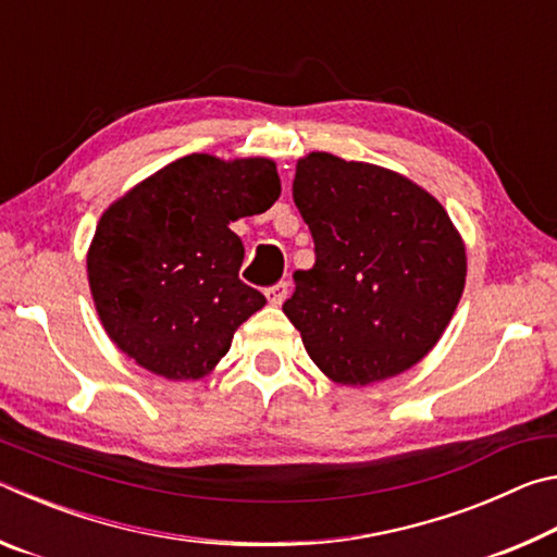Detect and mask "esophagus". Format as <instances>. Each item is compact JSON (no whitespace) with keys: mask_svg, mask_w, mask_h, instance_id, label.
<instances>
[{"mask_svg":"<svg viewBox=\"0 0 557 557\" xmlns=\"http://www.w3.org/2000/svg\"><path fill=\"white\" fill-rule=\"evenodd\" d=\"M287 295H289V285H287V282H277V285H272V287L265 289L268 301H270V305H275V307H280L282 301L287 299Z\"/></svg>","mask_w":557,"mask_h":557,"instance_id":"1","label":"esophagus"}]
</instances>
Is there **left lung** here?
I'll return each mask as SVG.
<instances>
[{
  "label": "left lung",
  "mask_w": 557,
  "mask_h": 557,
  "mask_svg": "<svg viewBox=\"0 0 557 557\" xmlns=\"http://www.w3.org/2000/svg\"><path fill=\"white\" fill-rule=\"evenodd\" d=\"M292 196L314 238L282 312L334 383L369 385L422 361L465 292L467 252L435 196L391 169L312 152Z\"/></svg>",
  "instance_id": "left-lung-1"
}]
</instances>
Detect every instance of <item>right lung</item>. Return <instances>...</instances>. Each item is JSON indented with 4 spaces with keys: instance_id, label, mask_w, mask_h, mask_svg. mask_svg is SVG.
Masks as SVG:
<instances>
[{
    "instance_id": "right-lung-1",
    "label": "right lung",
    "mask_w": 557,
    "mask_h": 557,
    "mask_svg": "<svg viewBox=\"0 0 557 557\" xmlns=\"http://www.w3.org/2000/svg\"><path fill=\"white\" fill-rule=\"evenodd\" d=\"M272 159L188 154L159 169L98 221L88 282L122 354L169 381L209 375L265 297L238 277L245 248L228 225L280 196Z\"/></svg>"
}]
</instances>
